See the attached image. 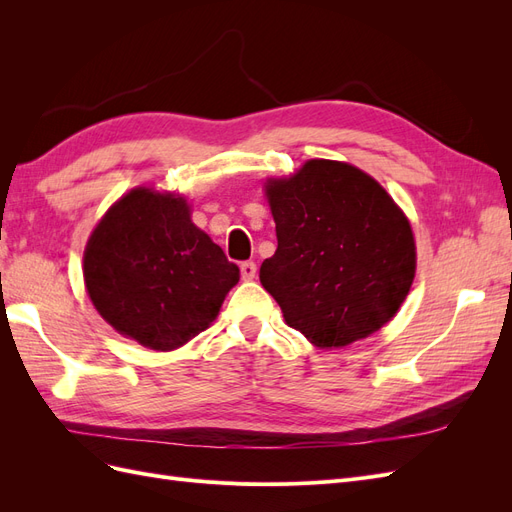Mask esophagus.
I'll list each match as a JSON object with an SVG mask.
<instances>
[{
    "mask_svg": "<svg viewBox=\"0 0 512 512\" xmlns=\"http://www.w3.org/2000/svg\"><path fill=\"white\" fill-rule=\"evenodd\" d=\"M241 277H243V280H247V282L254 280V277H256V265H254V262H250V260L241 262Z\"/></svg>",
    "mask_w": 512,
    "mask_h": 512,
    "instance_id": "34e87169",
    "label": "esophagus"
}]
</instances>
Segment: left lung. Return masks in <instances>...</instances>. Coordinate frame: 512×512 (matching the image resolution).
I'll list each match as a JSON object with an SVG mask.
<instances>
[{"instance_id":"1","label":"left lung","mask_w":512,"mask_h":512,"mask_svg":"<svg viewBox=\"0 0 512 512\" xmlns=\"http://www.w3.org/2000/svg\"><path fill=\"white\" fill-rule=\"evenodd\" d=\"M277 250L260 284L288 327L318 348H344L382 329L416 271L410 222L382 185L346 162L309 160L265 185Z\"/></svg>"}]
</instances>
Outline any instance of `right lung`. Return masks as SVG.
Masks as SVG:
<instances>
[{
    "mask_svg": "<svg viewBox=\"0 0 512 512\" xmlns=\"http://www.w3.org/2000/svg\"><path fill=\"white\" fill-rule=\"evenodd\" d=\"M83 277L115 331L168 352L218 318L239 267L194 226L183 196L134 188L91 232Z\"/></svg>",
    "mask_w": 512,
    "mask_h": 512,
    "instance_id": "1",
    "label": "right lung"
}]
</instances>
